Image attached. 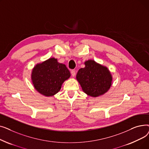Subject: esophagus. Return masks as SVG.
I'll use <instances>...</instances> for the list:
<instances>
[{"instance_id":"1","label":"esophagus","mask_w":149,"mask_h":149,"mask_svg":"<svg viewBox=\"0 0 149 149\" xmlns=\"http://www.w3.org/2000/svg\"><path fill=\"white\" fill-rule=\"evenodd\" d=\"M75 74H76V72H75V70H71V74H72V77H75Z\"/></svg>"}]
</instances>
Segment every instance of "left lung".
Returning <instances> with one entry per match:
<instances>
[{
	"label": "left lung",
	"instance_id": "1",
	"mask_svg": "<svg viewBox=\"0 0 149 149\" xmlns=\"http://www.w3.org/2000/svg\"><path fill=\"white\" fill-rule=\"evenodd\" d=\"M85 67L78 71L76 79L83 91L89 96L98 97L106 93L112 84V76L109 69L93 60L84 62Z\"/></svg>",
	"mask_w": 149,
	"mask_h": 149
}]
</instances>
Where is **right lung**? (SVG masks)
I'll list each match as a JSON object with an SVG mask.
<instances>
[{"mask_svg": "<svg viewBox=\"0 0 149 149\" xmlns=\"http://www.w3.org/2000/svg\"><path fill=\"white\" fill-rule=\"evenodd\" d=\"M70 77V73L66 65L54 57L37 63L31 72V80L35 89L46 97L56 95L62 84Z\"/></svg>", "mask_w": 149, "mask_h": 149, "instance_id": "1", "label": "right lung"}]
</instances>
